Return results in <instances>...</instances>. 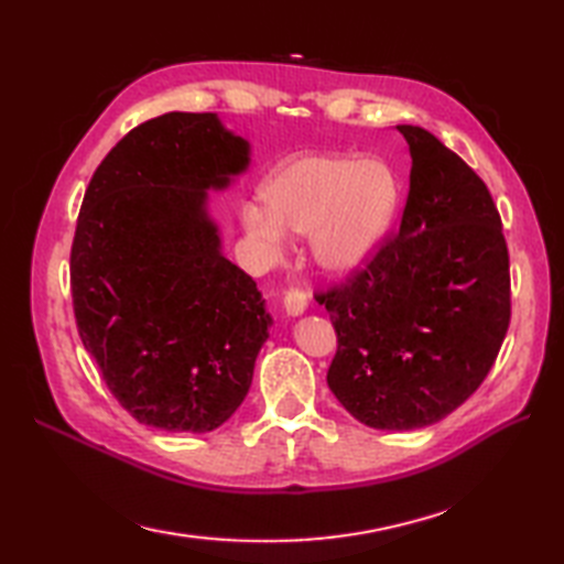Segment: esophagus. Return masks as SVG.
<instances>
[{"label":"esophagus","instance_id":"obj_1","mask_svg":"<svg viewBox=\"0 0 564 564\" xmlns=\"http://www.w3.org/2000/svg\"><path fill=\"white\" fill-rule=\"evenodd\" d=\"M306 306H308V299H306L304 290H290L284 294V311H286V315H292V318L304 313Z\"/></svg>","mask_w":564,"mask_h":564}]
</instances>
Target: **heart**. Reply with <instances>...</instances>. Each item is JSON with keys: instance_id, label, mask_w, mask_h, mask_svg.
Returning <instances> with one entry per match:
<instances>
[{"instance_id": "obj_1", "label": "heart", "mask_w": 564, "mask_h": 564, "mask_svg": "<svg viewBox=\"0 0 564 564\" xmlns=\"http://www.w3.org/2000/svg\"><path fill=\"white\" fill-rule=\"evenodd\" d=\"M263 210L249 208L243 225L268 260L284 251L286 235H308L318 263L354 274L376 256L397 208L388 164L347 155H311L272 172L260 186Z\"/></svg>"}]
</instances>
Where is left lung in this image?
<instances>
[{
	"label": "left lung",
	"mask_w": 564,
	"mask_h": 564,
	"mask_svg": "<svg viewBox=\"0 0 564 564\" xmlns=\"http://www.w3.org/2000/svg\"><path fill=\"white\" fill-rule=\"evenodd\" d=\"M411 155L400 235L315 296L337 333L327 386L378 431L445 419L486 380L510 327V256L488 186L431 131Z\"/></svg>",
	"instance_id": "left-lung-1"
}]
</instances>
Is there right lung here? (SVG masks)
I'll return each mask as SVG.
<instances>
[{
    "label": "right lung",
    "instance_id": "right-lung-1",
    "mask_svg": "<svg viewBox=\"0 0 564 564\" xmlns=\"http://www.w3.org/2000/svg\"><path fill=\"white\" fill-rule=\"evenodd\" d=\"M249 162V141L217 115L167 112L123 135L86 188L72 246L78 335L139 423L208 433L251 388L272 318L208 215V191Z\"/></svg>",
    "mask_w": 564,
    "mask_h": 564
}]
</instances>
